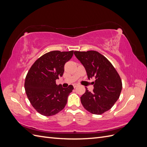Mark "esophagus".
Segmentation results:
<instances>
[{
    "label": "esophagus",
    "mask_w": 147,
    "mask_h": 147,
    "mask_svg": "<svg viewBox=\"0 0 147 147\" xmlns=\"http://www.w3.org/2000/svg\"><path fill=\"white\" fill-rule=\"evenodd\" d=\"M73 86H74V88H75L77 87V86H78V84H74Z\"/></svg>",
    "instance_id": "obj_1"
}]
</instances>
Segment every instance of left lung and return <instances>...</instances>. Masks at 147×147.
<instances>
[{"label":"left lung","instance_id":"obj_1","mask_svg":"<svg viewBox=\"0 0 147 147\" xmlns=\"http://www.w3.org/2000/svg\"><path fill=\"white\" fill-rule=\"evenodd\" d=\"M86 71L88 79L94 77L93 92L86 88L80 97L84 108L89 112L101 115L110 110L119 97L122 82L112 63L96 51H74Z\"/></svg>","mask_w":147,"mask_h":147}]
</instances>
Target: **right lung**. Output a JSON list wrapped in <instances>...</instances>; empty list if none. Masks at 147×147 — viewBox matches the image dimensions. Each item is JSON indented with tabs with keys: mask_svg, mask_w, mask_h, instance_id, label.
Returning a JSON list of instances; mask_svg holds the SVG:
<instances>
[{
	"mask_svg": "<svg viewBox=\"0 0 147 147\" xmlns=\"http://www.w3.org/2000/svg\"><path fill=\"white\" fill-rule=\"evenodd\" d=\"M74 51H52L40 57L31 66L26 77L24 88L31 105L40 114L52 116L63 110L72 85L63 88L56 80L63 76L64 65Z\"/></svg>",
	"mask_w": 147,
	"mask_h": 147,
	"instance_id": "add662e5",
	"label": "right lung"
}]
</instances>
